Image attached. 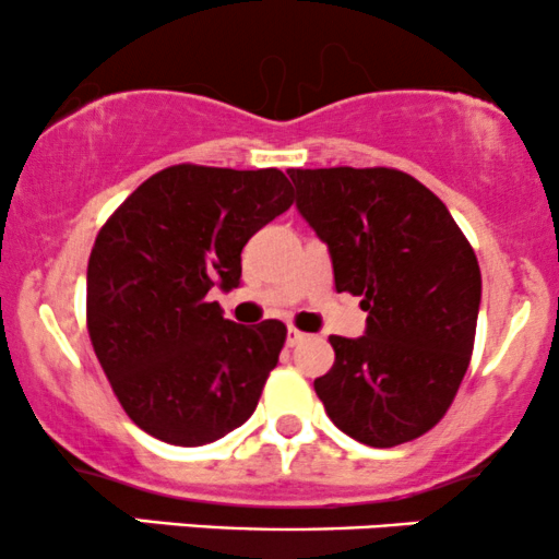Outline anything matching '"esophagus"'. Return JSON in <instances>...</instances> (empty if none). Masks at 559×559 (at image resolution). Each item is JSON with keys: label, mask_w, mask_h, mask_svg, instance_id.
Instances as JSON below:
<instances>
[{"label": "esophagus", "mask_w": 559, "mask_h": 559, "mask_svg": "<svg viewBox=\"0 0 559 559\" xmlns=\"http://www.w3.org/2000/svg\"><path fill=\"white\" fill-rule=\"evenodd\" d=\"M305 338H307V333H301L299 329H294V325H292V329H288V333H286V344H288V346H297V344L305 342Z\"/></svg>", "instance_id": "esophagus-1"}]
</instances>
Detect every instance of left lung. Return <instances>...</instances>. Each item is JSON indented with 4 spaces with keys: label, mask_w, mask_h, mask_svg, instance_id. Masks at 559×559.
<instances>
[{
    "label": "left lung",
    "mask_w": 559,
    "mask_h": 559,
    "mask_svg": "<svg viewBox=\"0 0 559 559\" xmlns=\"http://www.w3.org/2000/svg\"><path fill=\"white\" fill-rule=\"evenodd\" d=\"M301 217L329 243L336 292L362 297L360 338L331 336L316 391L338 431L396 447L447 415L471 365L480 267L439 197L394 168L288 170Z\"/></svg>",
    "instance_id": "left-lung-1"
}]
</instances>
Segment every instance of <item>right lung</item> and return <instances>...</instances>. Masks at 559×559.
I'll list each match as a JSON object with an SVG mask.
<instances>
[{
  "instance_id": "add662e5",
  "label": "right lung",
  "mask_w": 559,
  "mask_h": 559,
  "mask_svg": "<svg viewBox=\"0 0 559 559\" xmlns=\"http://www.w3.org/2000/svg\"><path fill=\"white\" fill-rule=\"evenodd\" d=\"M292 204L278 168L183 163L146 178L99 228L86 273V329L141 431L202 447L254 413L286 325L226 320L207 292L239 286L243 243Z\"/></svg>"
}]
</instances>
